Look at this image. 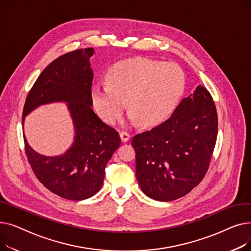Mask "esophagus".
<instances>
[{
	"instance_id": "34e87169",
	"label": "esophagus",
	"mask_w": 251,
	"mask_h": 251,
	"mask_svg": "<svg viewBox=\"0 0 251 251\" xmlns=\"http://www.w3.org/2000/svg\"><path fill=\"white\" fill-rule=\"evenodd\" d=\"M120 137L123 142H126L130 139V133L127 132V131H121L120 132Z\"/></svg>"
}]
</instances>
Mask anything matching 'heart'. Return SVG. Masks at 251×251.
<instances>
[{"instance_id":"obj_1","label":"heart","mask_w":251,"mask_h":251,"mask_svg":"<svg viewBox=\"0 0 251 251\" xmlns=\"http://www.w3.org/2000/svg\"><path fill=\"white\" fill-rule=\"evenodd\" d=\"M108 84L91 88V102L105 123L113 124L126 108L130 119L143 126L163 122L173 113L185 89V76L172 62L134 59L115 64L107 75Z\"/></svg>"}]
</instances>
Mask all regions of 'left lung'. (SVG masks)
<instances>
[{"label":"left lung","mask_w":251,"mask_h":251,"mask_svg":"<svg viewBox=\"0 0 251 251\" xmlns=\"http://www.w3.org/2000/svg\"><path fill=\"white\" fill-rule=\"evenodd\" d=\"M218 134L216 104L197 86L162 124L132 139L141 190L160 201L189 193L205 176Z\"/></svg>","instance_id":"obj_1"}]
</instances>
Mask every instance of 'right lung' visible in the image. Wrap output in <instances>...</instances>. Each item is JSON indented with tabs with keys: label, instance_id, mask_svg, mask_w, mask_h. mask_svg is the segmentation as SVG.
<instances>
[{
	"label": "right lung",
	"instance_id": "obj_1",
	"mask_svg": "<svg viewBox=\"0 0 251 251\" xmlns=\"http://www.w3.org/2000/svg\"><path fill=\"white\" fill-rule=\"evenodd\" d=\"M95 50L86 48L64 54L41 73L25 100L22 124L38 105L67 101L75 127L72 147L62 155L37 153L27 143L24 149L34 175L50 191L69 201H83L101 187L104 169L121 139L91 109L94 72L89 59Z\"/></svg>",
	"mask_w": 251,
	"mask_h": 251
}]
</instances>
